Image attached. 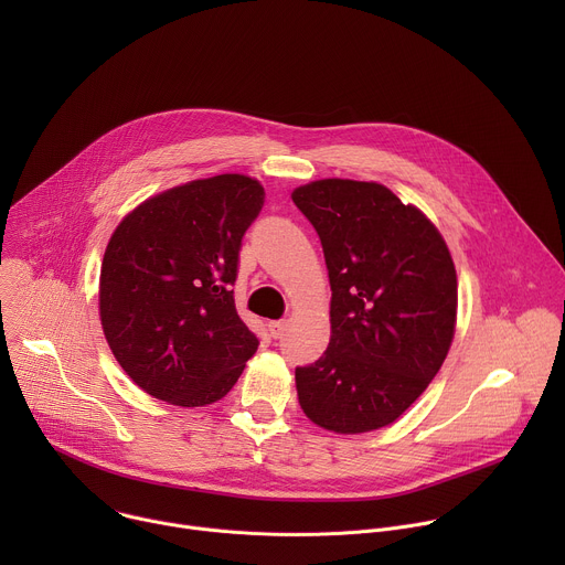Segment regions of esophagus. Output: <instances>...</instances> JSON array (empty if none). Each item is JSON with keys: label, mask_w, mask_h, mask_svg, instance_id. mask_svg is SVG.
<instances>
[{"label": "esophagus", "mask_w": 565, "mask_h": 565, "mask_svg": "<svg viewBox=\"0 0 565 565\" xmlns=\"http://www.w3.org/2000/svg\"><path fill=\"white\" fill-rule=\"evenodd\" d=\"M286 327H288V321L286 319H275V321H270L268 324V331H270V338H281L284 335V331H286Z\"/></svg>", "instance_id": "1"}]
</instances>
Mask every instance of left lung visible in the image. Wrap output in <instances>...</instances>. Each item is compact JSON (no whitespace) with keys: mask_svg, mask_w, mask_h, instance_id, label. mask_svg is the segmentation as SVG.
<instances>
[{"mask_svg":"<svg viewBox=\"0 0 565 565\" xmlns=\"http://www.w3.org/2000/svg\"><path fill=\"white\" fill-rule=\"evenodd\" d=\"M331 279V342L297 366L303 414L335 434H364L405 414L454 340L458 284L445 238L380 183L324 179L292 192Z\"/></svg>","mask_w":565,"mask_h":565,"instance_id":"obj_1","label":"left lung"}]
</instances>
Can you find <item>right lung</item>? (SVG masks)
Returning a JSON list of instances; mask_svg holds the SVG:
<instances>
[{
	"instance_id": "right-lung-1",
	"label": "right lung",
	"mask_w": 565,
	"mask_h": 565,
	"mask_svg": "<svg viewBox=\"0 0 565 565\" xmlns=\"http://www.w3.org/2000/svg\"><path fill=\"white\" fill-rule=\"evenodd\" d=\"M259 181L221 174L151 196L109 238L100 319L122 371L177 407L221 399L259 340L234 308L241 238L264 207Z\"/></svg>"
}]
</instances>
